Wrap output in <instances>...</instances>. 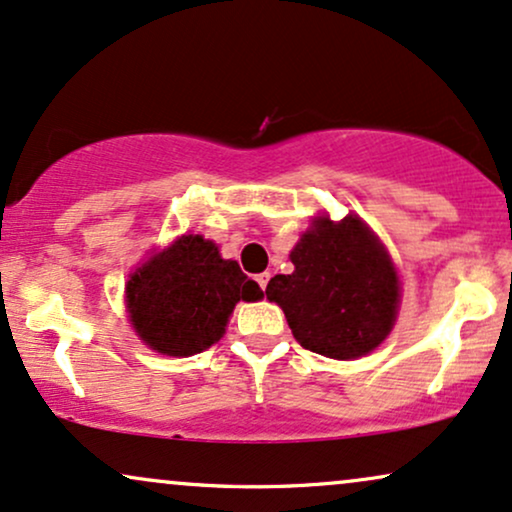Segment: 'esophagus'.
I'll return each instance as SVG.
<instances>
[{
    "label": "esophagus",
    "mask_w": 512,
    "mask_h": 512,
    "mask_svg": "<svg viewBox=\"0 0 512 512\" xmlns=\"http://www.w3.org/2000/svg\"><path fill=\"white\" fill-rule=\"evenodd\" d=\"M268 280H270V275H268V273L256 275V282H258V287H261V289H266V287H268Z\"/></svg>",
    "instance_id": "1"
}]
</instances>
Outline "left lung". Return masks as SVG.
I'll return each mask as SVG.
<instances>
[{
  "label": "left lung",
  "mask_w": 512,
  "mask_h": 512,
  "mask_svg": "<svg viewBox=\"0 0 512 512\" xmlns=\"http://www.w3.org/2000/svg\"><path fill=\"white\" fill-rule=\"evenodd\" d=\"M289 258L294 273L275 275L266 296L304 349L351 361L387 339L399 313V275L361 218H313Z\"/></svg>",
  "instance_id": "1"
}]
</instances>
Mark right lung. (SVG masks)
Segmentation results:
<instances>
[{"label":"right lung","instance_id":"add662e5","mask_svg":"<svg viewBox=\"0 0 512 512\" xmlns=\"http://www.w3.org/2000/svg\"><path fill=\"white\" fill-rule=\"evenodd\" d=\"M263 292L237 261L220 256L201 235H182L142 263L125 285L130 323L149 349L163 356H194L225 334L237 301Z\"/></svg>","mask_w":512,"mask_h":512}]
</instances>
